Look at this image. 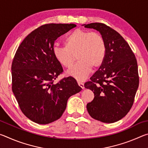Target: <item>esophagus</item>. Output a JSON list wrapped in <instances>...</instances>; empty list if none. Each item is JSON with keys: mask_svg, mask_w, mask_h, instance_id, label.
I'll list each match as a JSON object with an SVG mask.
<instances>
[{"mask_svg": "<svg viewBox=\"0 0 148 148\" xmlns=\"http://www.w3.org/2000/svg\"><path fill=\"white\" fill-rule=\"evenodd\" d=\"M77 84H78L79 87H82V88L83 89L85 88V87H84V84L83 82H80V81H77Z\"/></svg>", "mask_w": 148, "mask_h": 148, "instance_id": "34e87169", "label": "esophagus"}]
</instances>
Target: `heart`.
I'll return each mask as SVG.
<instances>
[{
  "mask_svg": "<svg viewBox=\"0 0 148 148\" xmlns=\"http://www.w3.org/2000/svg\"><path fill=\"white\" fill-rule=\"evenodd\" d=\"M64 46L55 45L53 53L59 63L70 68L68 74L77 80H84L92 70L100 67L106 56V44L104 37L97 32L76 29L64 39Z\"/></svg>",
  "mask_w": 148,
  "mask_h": 148,
  "instance_id": "1",
  "label": "heart"
}]
</instances>
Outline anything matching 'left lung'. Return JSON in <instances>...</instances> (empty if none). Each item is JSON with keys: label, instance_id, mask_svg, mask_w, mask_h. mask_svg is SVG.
<instances>
[{"label": "left lung", "instance_id": "left-lung-1", "mask_svg": "<svg viewBox=\"0 0 148 148\" xmlns=\"http://www.w3.org/2000/svg\"><path fill=\"white\" fill-rule=\"evenodd\" d=\"M83 25L98 31L106 44L103 63L84 84L95 95L87 104V112L98 121L116 122L131 110L138 88L136 59L128 43L111 27L101 23Z\"/></svg>", "mask_w": 148, "mask_h": 148}]
</instances>
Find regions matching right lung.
<instances>
[{
  "instance_id": "1",
  "label": "right lung",
  "mask_w": 148,
  "mask_h": 148,
  "mask_svg": "<svg viewBox=\"0 0 148 148\" xmlns=\"http://www.w3.org/2000/svg\"><path fill=\"white\" fill-rule=\"evenodd\" d=\"M75 27L71 23L42 25L27 35L15 54L12 91L25 116L36 123L59 119L69 97L82 89L71 76L53 83L63 72L53 56L54 42Z\"/></svg>"
}]
</instances>
